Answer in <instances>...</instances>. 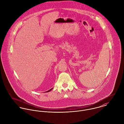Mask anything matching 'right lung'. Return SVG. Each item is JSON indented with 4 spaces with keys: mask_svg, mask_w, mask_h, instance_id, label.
Returning <instances> with one entry per match:
<instances>
[{
    "mask_svg": "<svg viewBox=\"0 0 124 124\" xmlns=\"http://www.w3.org/2000/svg\"><path fill=\"white\" fill-rule=\"evenodd\" d=\"M52 89H53V88H52V89H50V90H49V91H47V92H50V91H51V90H52Z\"/></svg>",
    "mask_w": 124,
    "mask_h": 124,
    "instance_id": "add662e5",
    "label": "right lung"
}]
</instances>
